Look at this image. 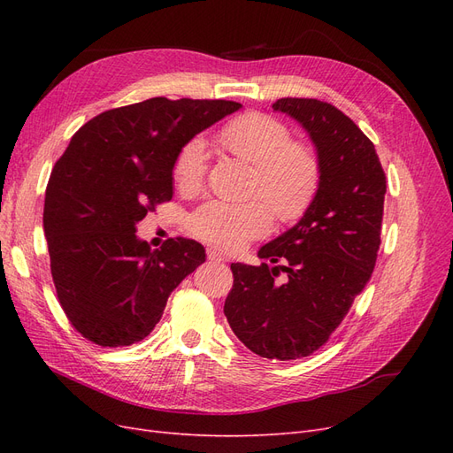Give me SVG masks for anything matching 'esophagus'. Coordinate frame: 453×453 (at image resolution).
Instances as JSON below:
<instances>
[{
    "label": "esophagus",
    "instance_id": "esophagus-1",
    "mask_svg": "<svg viewBox=\"0 0 453 453\" xmlns=\"http://www.w3.org/2000/svg\"><path fill=\"white\" fill-rule=\"evenodd\" d=\"M208 258L211 260V263H226V257L217 250H208Z\"/></svg>",
    "mask_w": 453,
    "mask_h": 453
}]
</instances>
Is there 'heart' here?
Segmentation results:
<instances>
[{
  "label": "heart",
  "mask_w": 453,
  "mask_h": 453,
  "mask_svg": "<svg viewBox=\"0 0 453 453\" xmlns=\"http://www.w3.org/2000/svg\"><path fill=\"white\" fill-rule=\"evenodd\" d=\"M217 145L253 166L250 195L263 198L245 203L208 202L188 217L193 234L221 250H240L280 223H295L313 203L321 185V162L315 150L291 142V132L270 115L243 113L217 132ZM208 149L198 138L187 142L173 158V181L185 195L203 187ZM273 211L270 212L269 210Z\"/></svg>",
  "instance_id": "heart-1"
}]
</instances>
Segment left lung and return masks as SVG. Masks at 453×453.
Returning <instances> with one entry per match:
<instances>
[{"label": "left lung", "mask_w": 453, "mask_h": 453, "mask_svg": "<svg viewBox=\"0 0 453 453\" xmlns=\"http://www.w3.org/2000/svg\"><path fill=\"white\" fill-rule=\"evenodd\" d=\"M273 111L310 134L321 185L310 210L263 245L260 266L232 263L234 285L225 315L245 348L266 359H303L318 351L368 283L380 250L386 173L370 142L334 105L281 98ZM282 265L273 269L267 263ZM281 269L286 281H275Z\"/></svg>", "instance_id": "obj_1"}]
</instances>
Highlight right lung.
I'll use <instances>...</instances> for the list:
<instances>
[{"mask_svg": "<svg viewBox=\"0 0 453 453\" xmlns=\"http://www.w3.org/2000/svg\"><path fill=\"white\" fill-rule=\"evenodd\" d=\"M242 105L150 98L109 109L81 127L54 164L43 228L60 306L102 348L130 346L160 321L170 293L205 260L202 243L160 250L135 225L173 196V158L187 142Z\"/></svg>", "mask_w": 453, "mask_h": 453, "instance_id": "right-lung-1", "label": "right lung"}]
</instances>
